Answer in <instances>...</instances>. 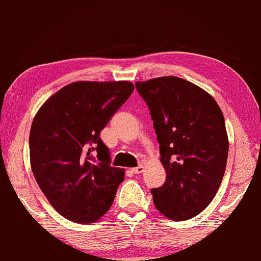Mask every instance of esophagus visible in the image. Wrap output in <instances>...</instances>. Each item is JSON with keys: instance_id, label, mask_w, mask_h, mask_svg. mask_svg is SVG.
I'll use <instances>...</instances> for the list:
<instances>
[{"instance_id": "1", "label": "esophagus", "mask_w": 261, "mask_h": 261, "mask_svg": "<svg viewBox=\"0 0 261 261\" xmlns=\"http://www.w3.org/2000/svg\"><path fill=\"white\" fill-rule=\"evenodd\" d=\"M143 169H144V167H143V165H138V167H136V168H132L130 172L134 173V174H139V173L143 172Z\"/></svg>"}]
</instances>
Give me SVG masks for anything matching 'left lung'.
I'll list each match as a JSON object with an SVG mask.
<instances>
[{"instance_id":"1","label":"left lung","mask_w":261,"mask_h":261,"mask_svg":"<svg viewBox=\"0 0 261 261\" xmlns=\"http://www.w3.org/2000/svg\"><path fill=\"white\" fill-rule=\"evenodd\" d=\"M147 103L167 178L152 189L155 208L172 220L194 218L223 180L229 142L221 109L200 87L167 75L136 83Z\"/></svg>"}]
</instances>
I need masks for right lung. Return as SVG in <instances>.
Returning a JSON list of instances; mask_svg holds the SVG:
<instances>
[{"label": "right lung", "instance_id": "add662e5", "mask_svg": "<svg viewBox=\"0 0 261 261\" xmlns=\"http://www.w3.org/2000/svg\"><path fill=\"white\" fill-rule=\"evenodd\" d=\"M133 89L128 81L73 82L49 97L33 118L31 168L66 219L94 223L111 208L124 169L112 167L99 134Z\"/></svg>", "mask_w": 261, "mask_h": 261}]
</instances>
